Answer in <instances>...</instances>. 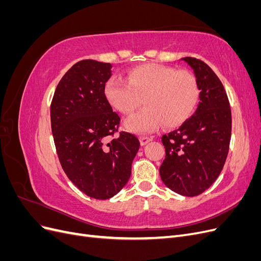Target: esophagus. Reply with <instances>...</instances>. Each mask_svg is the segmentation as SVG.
<instances>
[{
	"label": "esophagus",
	"mask_w": 261,
	"mask_h": 261,
	"mask_svg": "<svg viewBox=\"0 0 261 261\" xmlns=\"http://www.w3.org/2000/svg\"><path fill=\"white\" fill-rule=\"evenodd\" d=\"M139 140H140V145H141V146H145V145H147L148 143H150V141L152 140V138H151V137H145V136H143V137L139 138Z\"/></svg>",
	"instance_id": "esophagus-1"
}]
</instances>
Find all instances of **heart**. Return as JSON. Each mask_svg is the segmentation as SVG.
Listing matches in <instances>:
<instances>
[{"label": "heart", "instance_id": "1", "mask_svg": "<svg viewBox=\"0 0 261 261\" xmlns=\"http://www.w3.org/2000/svg\"><path fill=\"white\" fill-rule=\"evenodd\" d=\"M103 94L108 103L122 114H129L143 98L146 106L124 122L125 128L137 134L155 130L161 123L167 127L184 123L191 116L199 98L196 78L185 70L160 64L134 67L126 82L110 78Z\"/></svg>", "mask_w": 261, "mask_h": 261}]
</instances>
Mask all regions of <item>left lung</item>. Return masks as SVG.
Here are the masks:
<instances>
[{
  "label": "left lung",
  "instance_id": "1",
  "mask_svg": "<svg viewBox=\"0 0 261 261\" xmlns=\"http://www.w3.org/2000/svg\"><path fill=\"white\" fill-rule=\"evenodd\" d=\"M199 88L195 114L176 130L162 136L165 159L159 169L171 191L193 197L208 189L223 169L231 140L232 116L222 83L206 63L183 58Z\"/></svg>",
  "mask_w": 261,
  "mask_h": 261
}]
</instances>
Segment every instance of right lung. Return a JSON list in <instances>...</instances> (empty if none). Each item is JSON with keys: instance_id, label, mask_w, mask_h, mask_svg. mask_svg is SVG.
Returning <instances> with one entry per match:
<instances>
[{"instance_id": "add662e5", "label": "right lung", "mask_w": 261, "mask_h": 261, "mask_svg": "<svg viewBox=\"0 0 261 261\" xmlns=\"http://www.w3.org/2000/svg\"><path fill=\"white\" fill-rule=\"evenodd\" d=\"M112 65L77 62L62 77L51 103V128L65 174L87 196L109 199L128 181L139 140L129 133L114 136L120 116L103 94Z\"/></svg>"}]
</instances>
